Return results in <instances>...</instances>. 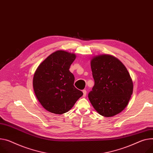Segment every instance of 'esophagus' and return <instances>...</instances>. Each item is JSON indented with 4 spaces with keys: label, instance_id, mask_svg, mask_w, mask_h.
<instances>
[{
    "label": "esophagus",
    "instance_id": "1",
    "mask_svg": "<svg viewBox=\"0 0 153 153\" xmlns=\"http://www.w3.org/2000/svg\"><path fill=\"white\" fill-rule=\"evenodd\" d=\"M83 97H85L86 96V94H87L86 90H85V89L83 90Z\"/></svg>",
    "mask_w": 153,
    "mask_h": 153
}]
</instances>
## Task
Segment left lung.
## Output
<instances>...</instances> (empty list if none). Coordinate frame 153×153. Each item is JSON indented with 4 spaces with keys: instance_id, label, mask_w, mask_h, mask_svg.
<instances>
[{
    "instance_id": "obj_1",
    "label": "left lung",
    "mask_w": 153,
    "mask_h": 153,
    "mask_svg": "<svg viewBox=\"0 0 153 153\" xmlns=\"http://www.w3.org/2000/svg\"><path fill=\"white\" fill-rule=\"evenodd\" d=\"M94 86L88 94L95 110L106 117L114 116L127 105L133 92V83L127 68L110 55L94 57L91 62Z\"/></svg>"
}]
</instances>
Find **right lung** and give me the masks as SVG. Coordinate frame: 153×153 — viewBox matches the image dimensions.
Segmentation results:
<instances>
[{
  "label": "right lung",
  "instance_id": "1",
  "mask_svg": "<svg viewBox=\"0 0 153 153\" xmlns=\"http://www.w3.org/2000/svg\"><path fill=\"white\" fill-rule=\"evenodd\" d=\"M75 54L57 51L38 67L33 78L36 96L47 111L63 114L71 109L83 96L74 84V75L69 71L75 61Z\"/></svg>",
  "mask_w": 153,
  "mask_h": 153
}]
</instances>
